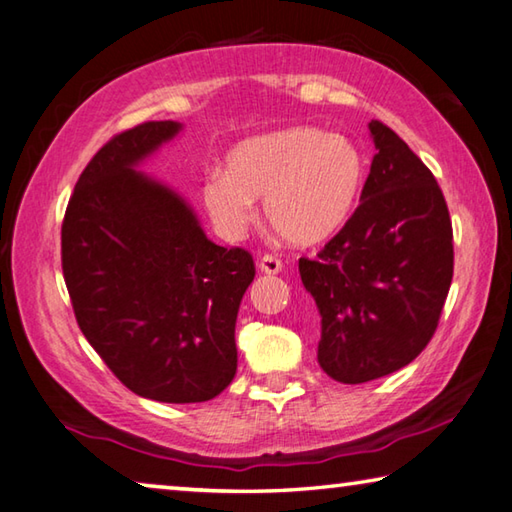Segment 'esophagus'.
<instances>
[{
    "label": "esophagus",
    "mask_w": 512,
    "mask_h": 512,
    "mask_svg": "<svg viewBox=\"0 0 512 512\" xmlns=\"http://www.w3.org/2000/svg\"><path fill=\"white\" fill-rule=\"evenodd\" d=\"M257 266H259V271L266 273V275H277V273L282 271V262H280V259H277V257H273V255L259 257Z\"/></svg>",
    "instance_id": "esophagus-1"
}]
</instances>
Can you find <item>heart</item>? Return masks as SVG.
<instances>
[{
    "label": "heart",
    "mask_w": 512,
    "mask_h": 512,
    "mask_svg": "<svg viewBox=\"0 0 512 512\" xmlns=\"http://www.w3.org/2000/svg\"><path fill=\"white\" fill-rule=\"evenodd\" d=\"M362 156L345 136L313 127L248 138L226 156L224 174H210L201 199L221 237L237 241L264 215L295 246H315L347 224L362 188Z\"/></svg>",
    "instance_id": "obj_1"
}]
</instances>
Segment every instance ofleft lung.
<instances>
[{"mask_svg": "<svg viewBox=\"0 0 512 512\" xmlns=\"http://www.w3.org/2000/svg\"><path fill=\"white\" fill-rule=\"evenodd\" d=\"M376 154L360 206L300 277L318 306V362L338 383L394 374L432 340L454 271L452 221L434 174L369 123Z\"/></svg>", "mask_w": 512, "mask_h": 512, "instance_id": "1", "label": "left lung"}]
</instances>
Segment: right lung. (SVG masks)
<instances>
[{
	"label": "right lung",
	"instance_id": "obj_1",
	"mask_svg": "<svg viewBox=\"0 0 512 512\" xmlns=\"http://www.w3.org/2000/svg\"><path fill=\"white\" fill-rule=\"evenodd\" d=\"M181 127L150 120L102 145L62 221L80 331L120 383L159 403H203L232 383L255 277L248 250L212 244L179 192L136 170Z\"/></svg>",
	"mask_w": 512,
	"mask_h": 512
}]
</instances>
